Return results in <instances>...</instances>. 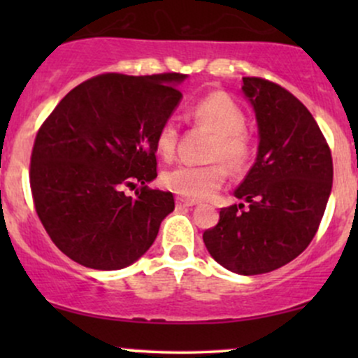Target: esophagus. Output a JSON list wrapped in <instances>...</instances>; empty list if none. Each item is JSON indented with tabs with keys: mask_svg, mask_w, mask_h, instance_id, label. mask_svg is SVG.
I'll list each match as a JSON object with an SVG mask.
<instances>
[{
	"mask_svg": "<svg viewBox=\"0 0 358 358\" xmlns=\"http://www.w3.org/2000/svg\"><path fill=\"white\" fill-rule=\"evenodd\" d=\"M195 202H192V200H185V199H176V207L178 208H188V207H193Z\"/></svg>",
	"mask_w": 358,
	"mask_h": 358,
	"instance_id": "obj_1",
	"label": "esophagus"
}]
</instances>
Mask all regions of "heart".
<instances>
[{"label":"heart","instance_id":"heart-1","mask_svg":"<svg viewBox=\"0 0 358 358\" xmlns=\"http://www.w3.org/2000/svg\"><path fill=\"white\" fill-rule=\"evenodd\" d=\"M190 116L199 126L212 131L213 139L208 158L224 162L232 171H241L249 165L252 156V139L245 127V113L224 92H213L196 101ZM178 143V124L175 119H166L156 134V148L163 158L175 155ZM225 182V168L220 163L212 165H178L166 170L162 183L166 190L185 200L210 199Z\"/></svg>","mask_w":358,"mask_h":358}]
</instances>
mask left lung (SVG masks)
Returning a JSON list of instances; mask_svg holds the SVG:
<instances>
[{
    "instance_id": "8db88e82",
    "label": "left lung",
    "mask_w": 358,
    "mask_h": 358,
    "mask_svg": "<svg viewBox=\"0 0 358 358\" xmlns=\"http://www.w3.org/2000/svg\"><path fill=\"white\" fill-rule=\"evenodd\" d=\"M259 127L257 158L234 195L249 203L220 208L203 232L210 256L232 273L264 274L298 257L313 241L334 182V162L318 124L289 90L242 77Z\"/></svg>"
}]
</instances>
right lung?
Returning a JSON list of instances; mask_svg holds the SVG:
<instances>
[{"label": "right lung", "instance_id": "1", "mask_svg": "<svg viewBox=\"0 0 358 358\" xmlns=\"http://www.w3.org/2000/svg\"><path fill=\"white\" fill-rule=\"evenodd\" d=\"M183 73H101L62 99L36 133L30 163L35 210L53 244L85 268L138 261L175 208L153 190L156 134L171 116ZM141 182L136 197L126 186Z\"/></svg>", "mask_w": 358, "mask_h": 358}]
</instances>
